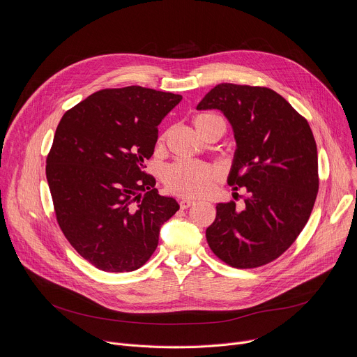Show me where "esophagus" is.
<instances>
[{
    "instance_id": "obj_1",
    "label": "esophagus",
    "mask_w": 357,
    "mask_h": 357,
    "mask_svg": "<svg viewBox=\"0 0 357 357\" xmlns=\"http://www.w3.org/2000/svg\"><path fill=\"white\" fill-rule=\"evenodd\" d=\"M179 205H181L182 209H188V208H190L192 205H195V200H193V199H182V200L179 202Z\"/></svg>"
}]
</instances>
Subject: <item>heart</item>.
Wrapping results in <instances>:
<instances>
[{
  "instance_id": "heart-1",
  "label": "heart",
  "mask_w": 357,
  "mask_h": 357,
  "mask_svg": "<svg viewBox=\"0 0 357 357\" xmlns=\"http://www.w3.org/2000/svg\"><path fill=\"white\" fill-rule=\"evenodd\" d=\"M219 121L223 120L212 113H199L192 120L193 127L200 137L208 134ZM164 139L165 134L161 135L160 141L162 142ZM216 179L218 174L211 165L193 161H178L165 171L167 188L172 193L188 197H197L209 193Z\"/></svg>"
}]
</instances>
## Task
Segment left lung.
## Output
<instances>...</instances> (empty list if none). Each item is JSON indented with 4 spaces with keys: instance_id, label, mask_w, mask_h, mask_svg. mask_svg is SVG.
Here are the masks:
<instances>
[{
    "instance_id": "obj_1",
    "label": "left lung",
    "mask_w": 357,
    "mask_h": 357,
    "mask_svg": "<svg viewBox=\"0 0 357 357\" xmlns=\"http://www.w3.org/2000/svg\"><path fill=\"white\" fill-rule=\"evenodd\" d=\"M197 110H220L237 149L227 183L245 188V209L218 203L208 244L234 268H256L278 259L307 225L319 189L312 130L288 101L268 87L220 83Z\"/></svg>"
}]
</instances>
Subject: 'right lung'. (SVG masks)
I'll use <instances>...</instances> for the list:
<instances>
[{"instance_id": "right-lung-1", "label": "right lung", "mask_w": 357, "mask_h": 357, "mask_svg": "<svg viewBox=\"0 0 357 357\" xmlns=\"http://www.w3.org/2000/svg\"><path fill=\"white\" fill-rule=\"evenodd\" d=\"M181 94L141 86L103 89L68 110L46 158L56 220L72 247L96 268L130 273L158 245L178 211L144 171L158 126Z\"/></svg>"}]
</instances>
